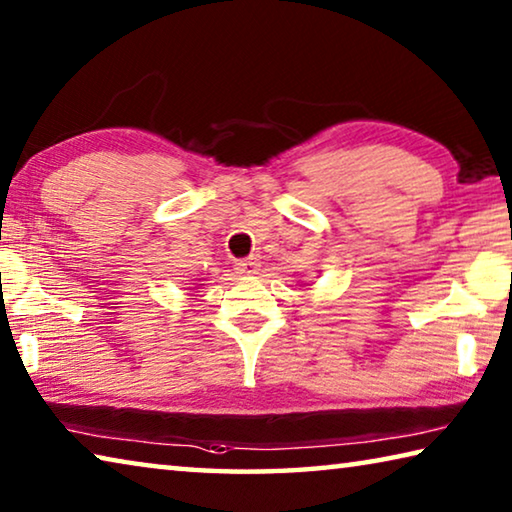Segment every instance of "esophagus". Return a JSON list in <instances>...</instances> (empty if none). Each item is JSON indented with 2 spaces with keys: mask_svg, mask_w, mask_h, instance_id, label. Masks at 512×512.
<instances>
[{
  "mask_svg": "<svg viewBox=\"0 0 512 512\" xmlns=\"http://www.w3.org/2000/svg\"><path fill=\"white\" fill-rule=\"evenodd\" d=\"M235 271L241 275H255L259 271V262L255 257L239 259V262H235Z\"/></svg>",
  "mask_w": 512,
  "mask_h": 512,
  "instance_id": "obj_1",
  "label": "esophagus"
}]
</instances>
